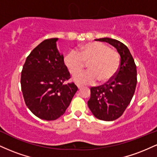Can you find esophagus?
I'll return each mask as SVG.
<instances>
[{
	"label": "esophagus",
	"mask_w": 157,
	"mask_h": 157,
	"mask_svg": "<svg viewBox=\"0 0 157 157\" xmlns=\"http://www.w3.org/2000/svg\"><path fill=\"white\" fill-rule=\"evenodd\" d=\"M77 88H78L79 89H81V88L82 87V85H80V84H77Z\"/></svg>",
	"instance_id": "34e87169"
}]
</instances>
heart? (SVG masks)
Here are the masks:
<instances>
[{
    "label": "heart",
    "instance_id": "1",
    "mask_svg": "<svg viewBox=\"0 0 157 157\" xmlns=\"http://www.w3.org/2000/svg\"><path fill=\"white\" fill-rule=\"evenodd\" d=\"M63 62L71 75L80 71L88 62V71L75 75L73 80L79 84H90L98 80L108 82L114 77L120 65V56L117 50L100 42H91L80 46L77 52L65 55Z\"/></svg>",
    "mask_w": 157,
    "mask_h": 157
}]
</instances>
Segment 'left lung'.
<instances>
[{
	"label": "left lung",
	"instance_id": "obj_1",
	"mask_svg": "<svg viewBox=\"0 0 157 157\" xmlns=\"http://www.w3.org/2000/svg\"><path fill=\"white\" fill-rule=\"evenodd\" d=\"M109 43L120 55L117 72L106 83L91 88V97L88 101L94 116L104 121H113L121 117L131 101L136 89V66L130 51L117 40L104 37L95 40Z\"/></svg>",
	"mask_w": 157,
	"mask_h": 157
}]
</instances>
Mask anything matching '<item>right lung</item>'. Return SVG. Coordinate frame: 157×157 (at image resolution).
Segmentation results:
<instances>
[{
	"label": "right lung",
	"instance_id": "1",
	"mask_svg": "<svg viewBox=\"0 0 157 157\" xmlns=\"http://www.w3.org/2000/svg\"><path fill=\"white\" fill-rule=\"evenodd\" d=\"M58 38L46 39L26 57L21 71L25 103L36 117L55 120L66 112L77 87L66 83L70 74L56 46Z\"/></svg>",
	"mask_w": 157,
	"mask_h": 157
}]
</instances>
